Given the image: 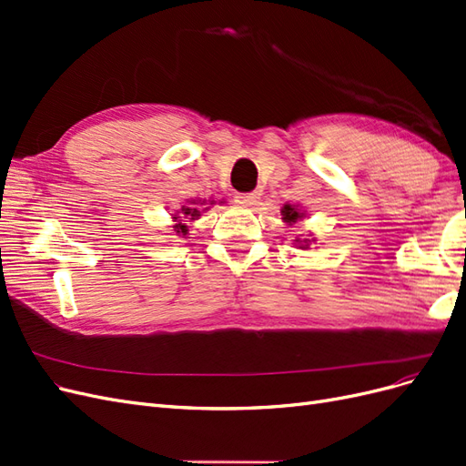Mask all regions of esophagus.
<instances>
[{
    "mask_svg": "<svg viewBox=\"0 0 466 466\" xmlns=\"http://www.w3.org/2000/svg\"><path fill=\"white\" fill-rule=\"evenodd\" d=\"M237 202L245 208H255L258 204V192H247L237 194Z\"/></svg>",
    "mask_w": 466,
    "mask_h": 466,
    "instance_id": "1",
    "label": "esophagus"
}]
</instances>
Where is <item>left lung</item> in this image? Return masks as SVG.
<instances>
[{
	"label": "left lung",
	"mask_w": 466,
	"mask_h": 466,
	"mask_svg": "<svg viewBox=\"0 0 466 466\" xmlns=\"http://www.w3.org/2000/svg\"><path fill=\"white\" fill-rule=\"evenodd\" d=\"M279 214H281V221H284L286 225H293V223H298V221H301V219H305L307 218V211L303 209V206H299V204H284L281 206V209H279ZM315 243V238L311 237V233L309 235H299V237H295L293 238V247L295 248H299V250H309L311 248V245Z\"/></svg>",
	"instance_id": "8db88e82"
}]
</instances>
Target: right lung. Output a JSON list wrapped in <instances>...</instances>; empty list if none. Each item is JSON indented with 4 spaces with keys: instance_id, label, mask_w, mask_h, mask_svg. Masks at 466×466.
I'll use <instances>...</instances> for the list:
<instances>
[{
    "instance_id": "1",
    "label": "right lung",
    "mask_w": 466,
    "mask_h": 466,
    "mask_svg": "<svg viewBox=\"0 0 466 466\" xmlns=\"http://www.w3.org/2000/svg\"><path fill=\"white\" fill-rule=\"evenodd\" d=\"M216 204L223 206L225 200H214V198H192V200H187L185 206H180L178 209H175L173 214V233L177 237H185L188 235V225L194 223L196 219H200V216L204 214V211H208L209 208H214Z\"/></svg>"
}]
</instances>
